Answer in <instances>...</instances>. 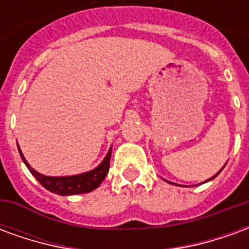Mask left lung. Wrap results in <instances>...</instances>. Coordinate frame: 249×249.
Wrapping results in <instances>:
<instances>
[{"label": "left lung", "mask_w": 249, "mask_h": 249, "mask_svg": "<svg viewBox=\"0 0 249 249\" xmlns=\"http://www.w3.org/2000/svg\"><path fill=\"white\" fill-rule=\"evenodd\" d=\"M223 168H224V167H223ZM220 172H221V169H220L219 172L216 173V175H214V176H212V178H208V180H207V181H209V180H212V178H216V176H217V175H219V173H220ZM207 181H205V183H207Z\"/></svg>", "instance_id": "left-lung-1"}]
</instances>
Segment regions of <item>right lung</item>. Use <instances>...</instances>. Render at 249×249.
<instances>
[{"mask_svg": "<svg viewBox=\"0 0 249 249\" xmlns=\"http://www.w3.org/2000/svg\"><path fill=\"white\" fill-rule=\"evenodd\" d=\"M18 151L22 161L25 162V165L28 167L30 173L38 180V183L44 188H46L48 191L57 193V195H61V196L88 193L92 192L93 189H96L100 184L103 183L105 176L108 175L109 164H110V155H112V149H109L103 162L97 168H94V169L89 171V172L81 173V175H74V176H57V178H52V176H44V175H41L37 171H35L29 165V162L25 160L19 146Z\"/></svg>", "mask_w": 249, "mask_h": 249, "instance_id": "obj_1", "label": "right lung"}]
</instances>
